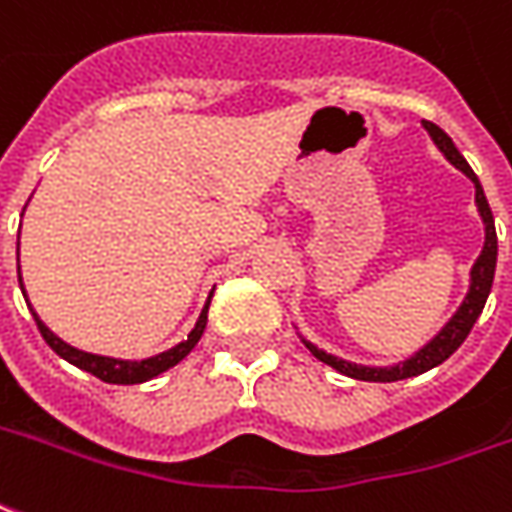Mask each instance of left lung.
Returning <instances> with one entry per match:
<instances>
[{
    "label": "left lung",
    "instance_id": "1",
    "mask_svg": "<svg viewBox=\"0 0 512 512\" xmlns=\"http://www.w3.org/2000/svg\"><path fill=\"white\" fill-rule=\"evenodd\" d=\"M424 127L432 135V141L438 144L443 155L449 157V163L457 166V169L466 174L468 180L474 182V188H477V207H480V216L485 221V246H482V255L477 257V263L471 268V291H468L466 302L460 305V310L455 313V318L443 327L435 338H432L418 355H413L410 360H405L402 366H393V368H366V366H352V363H346V360H338V357L327 355V352H321L316 346H310L307 343V349L313 352V355L321 360V363H327L335 371H341L346 377H355V380H366V382H396V380H407V377H418V374H424V371H430V368L441 366L446 357H452L460 349V343L466 341L471 327L477 324V318H480L482 307L488 302V293H491L493 285V271H496V227H493V213L491 207H488V199L482 194V185L477 180V174L471 171V166L466 163V157L457 152V146L452 144V138L441 130V127H435L432 121H424Z\"/></svg>",
    "mask_w": 512,
    "mask_h": 512
}]
</instances>
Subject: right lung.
I'll use <instances>...</instances> for the list:
<instances>
[{
	"instance_id": "obj_1",
	"label": "right lung",
	"mask_w": 512,
	"mask_h": 512,
	"mask_svg": "<svg viewBox=\"0 0 512 512\" xmlns=\"http://www.w3.org/2000/svg\"><path fill=\"white\" fill-rule=\"evenodd\" d=\"M210 305V302H207ZM207 305L202 310V316L196 321L194 332L185 338L182 343H177L174 349L169 352H163V355L157 357H149V360H141V363H127V360H113V357H99V355H88V352H80V349H74L69 346L66 341H60L55 332L46 327L41 318L35 316V324H38V330L44 335V341L55 349L57 355L63 357V360H69L71 366L82 368V371H88V374H94L99 377L102 382H113V385H135V382H146L157 377V374H163L166 368L177 366L182 357L188 355L191 349L196 346V341L202 338V332H205V324H207Z\"/></svg>"
}]
</instances>
